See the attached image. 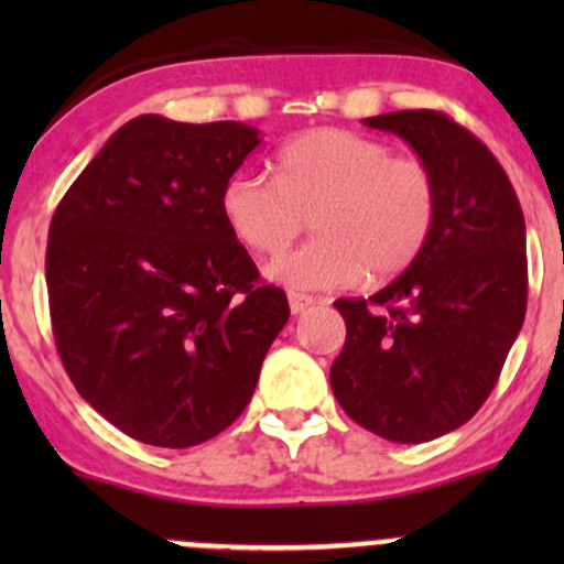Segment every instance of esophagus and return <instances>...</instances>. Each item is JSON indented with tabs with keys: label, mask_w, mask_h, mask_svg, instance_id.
Segmentation results:
<instances>
[{
	"label": "esophagus",
	"mask_w": 564,
	"mask_h": 564,
	"mask_svg": "<svg viewBox=\"0 0 564 564\" xmlns=\"http://www.w3.org/2000/svg\"><path fill=\"white\" fill-rule=\"evenodd\" d=\"M316 300L311 297V294H300V292H289V311H292L294 316L303 314V311H308L311 305H314Z\"/></svg>",
	"instance_id": "obj_1"
}]
</instances>
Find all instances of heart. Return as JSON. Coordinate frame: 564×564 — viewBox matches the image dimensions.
Listing matches in <instances>:
<instances>
[{"label":"heart","mask_w":564,"mask_h":564,"mask_svg":"<svg viewBox=\"0 0 564 564\" xmlns=\"http://www.w3.org/2000/svg\"><path fill=\"white\" fill-rule=\"evenodd\" d=\"M440 209L436 176L417 158H392L384 141L338 128L297 135L278 152V180L237 172L220 213L237 240L275 253L308 226L322 237L283 250L267 275L297 292L395 278L417 261Z\"/></svg>","instance_id":"obj_1"}]
</instances>
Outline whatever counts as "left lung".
I'll list each match as a JSON object with an SVG mask.
<instances>
[{"label": "left lung", "instance_id": "obj_1", "mask_svg": "<svg viewBox=\"0 0 564 564\" xmlns=\"http://www.w3.org/2000/svg\"><path fill=\"white\" fill-rule=\"evenodd\" d=\"M431 169L440 209L412 267L368 300H335L346 344L329 368L355 423L398 445L464 425L497 384L527 314V226L519 196L480 139L440 111L362 119Z\"/></svg>", "mask_w": 564, "mask_h": 564}]
</instances>
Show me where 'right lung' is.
<instances>
[{"label":"right lung","mask_w":564,"mask_h":564,"mask_svg":"<svg viewBox=\"0 0 564 564\" xmlns=\"http://www.w3.org/2000/svg\"><path fill=\"white\" fill-rule=\"evenodd\" d=\"M261 144L246 122H124L56 207L45 250L56 349L78 395L133 440L193 447L248 406L283 289L220 213Z\"/></svg>","instance_id":"obj_1"}]
</instances>
